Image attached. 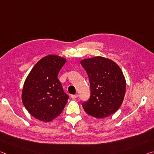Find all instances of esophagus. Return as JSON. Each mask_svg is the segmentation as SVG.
<instances>
[{
	"instance_id": "1",
	"label": "esophagus",
	"mask_w": 154,
	"mask_h": 154,
	"mask_svg": "<svg viewBox=\"0 0 154 154\" xmlns=\"http://www.w3.org/2000/svg\"><path fill=\"white\" fill-rule=\"evenodd\" d=\"M71 98H77L78 97V94H72L71 96Z\"/></svg>"
}]
</instances>
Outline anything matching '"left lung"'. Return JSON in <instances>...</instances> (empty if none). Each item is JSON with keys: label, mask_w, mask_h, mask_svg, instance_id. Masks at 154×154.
Listing matches in <instances>:
<instances>
[{"label": "left lung", "mask_w": 154, "mask_h": 154, "mask_svg": "<svg viewBox=\"0 0 154 154\" xmlns=\"http://www.w3.org/2000/svg\"><path fill=\"white\" fill-rule=\"evenodd\" d=\"M88 75L90 96L82 103L85 113L96 118H106L118 110L126 93V80L116 62L103 57L81 61Z\"/></svg>", "instance_id": "8db88e82"}]
</instances>
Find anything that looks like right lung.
Instances as JSON below:
<instances>
[{
    "instance_id": "right-lung-1",
    "label": "right lung",
    "mask_w": 154,
    "mask_h": 154,
    "mask_svg": "<svg viewBox=\"0 0 154 154\" xmlns=\"http://www.w3.org/2000/svg\"><path fill=\"white\" fill-rule=\"evenodd\" d=\"M66 59L49 55L31 70L23 87L22 100L26 109L36 119L50 122L60 114L69 96L64 92L58 75Z\"/></svg>"
}]
</instances>
